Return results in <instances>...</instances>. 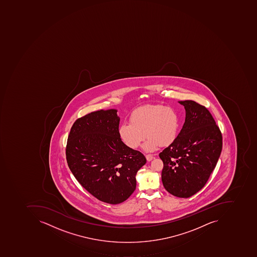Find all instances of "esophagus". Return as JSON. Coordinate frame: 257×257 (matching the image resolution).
<instances>
[{"mask_svg":"<svg viewBox=\"0 0 257 257\" xmlns=\"http://www.w3.org/2000/svg\"><path fill=\"white\" fill-rule=\"evenodd\" d=\"M146 158L147 160H148V161H152L153 158H154V157H153L152 155H147Z\"/></svg>","mask_w":257,"mask_h":257,"instance_id":"1","label":"esophagus"}]
</instances>
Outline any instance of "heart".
<instances>
[{"label":"heart","mask_w":257,"mask_h":257,"mask_svg":"<svg viewBox=\"0 0 257 257\" xmlns=\"http://www.w3.org/2000/svg\"><path fill=\"white\" fill-rule=\"evenodd\" d=\"M131 123H123L119 128V138L131 148H136L145 138V150L153 151L160 145H168L176 138L178 119L176 112L161 105H147L131 112Z\"/></svg>","instance_id":"heart-1"}]
</instances>
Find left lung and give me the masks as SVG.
Instances as JSON below:
<instances>
[{
    "instance_id": "left-lung-1",
    "label": "left lung",
    "mask_w": 257,
    "mask_h": 257,
    "mask_svg": "<svg viewBox=\"0 0 257 257\" xmlns=\"http://www.w3.org/2000/svg\"><path fill=\"white\" fill-rule=\"evenodd\" d=\"M185 109L183 127L160 153L165 189L178 198H189L205 186L222 149V136L206 107L192 100L179 101Z\"/></svg>"
}]
</instances>
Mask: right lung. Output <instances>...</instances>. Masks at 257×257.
I'll use <instances>...</instances> for the list:
<instances>
[{"instance_id": "1", "label": "right lung", "mask_w": 257, "mask_h": 257, "mask_svg": "<svg viewBox=\"0 0 257 257\" xmlns=\"http://www.w3.org/2000/svg\"><path fill=\"white\" fill-rule=\"evenodd\" d=\"M114 109L76 119L68 137V166L79 184L99 201L116 205L136 189V175L147 160L121 141Z\"/></svg>"}]
</instances>
